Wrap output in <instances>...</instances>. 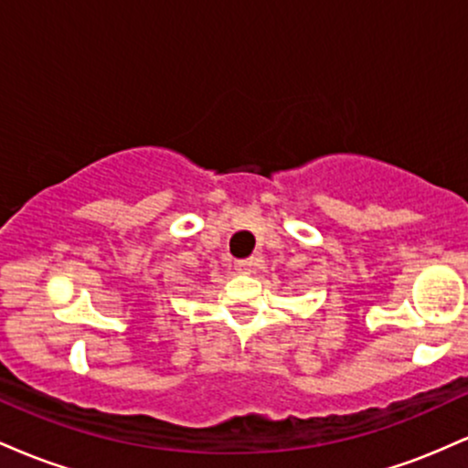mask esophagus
<instances>
[{
    "label": "esophagus",
    "instance_id": "1",
    "mask_svg": "<svg viewBox=\"0 0 468 468\" xmlns=\"http://www.w3.org/2000/svg\"><path fill=\"white\" fill-rule=\"evenodd\" d=\"M252 268V261L250 260H241V261H235V271L239 272V275H249Z\"/></svg>",
    "mask_w": 468,
    "mask_h": 468
}]
</instances>
